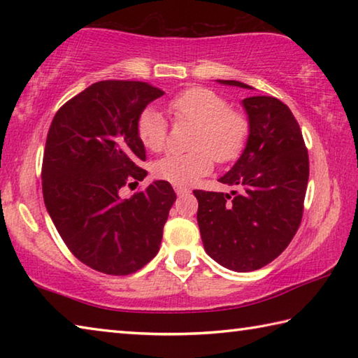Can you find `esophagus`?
<instances>
[{
  "instance_id": "34e87169",
  "label": "esophagus",
  "mask_w": 358,
  "mask_h": 358,
  "mask_svg": "<svg viewBox=\"0 0 358 358\" xmlns=\"http://www.w3.org/2000/svg\"><path fill=\"white\" fill-rule=\"evenodd\" d=\"M175 192H177L178 196H185V194L189 192V189H186V187H181V186H175Z\"/></svg>"
}]
</instances>
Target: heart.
Instances as JSON below:
<instances>
[{
	"label": "heart",
	"mask_w": 358,
	"mask_h": 358,
	"mask_svg": "<svg viewBox=\"0 0 358 358\" xmlns=\"http://www.w3.org/2000/svg\"><path fill=\"white\" fill-rule=\"evenodd\" d=\"M169 113L177 123L196 124L191 138V153L166 155L153 164L156 178L173 186H191L208 175L215 159L221 164L235 161L243 153L250 121L232 110L220 93L205 87H192L169 101ZM136 132L150 151H161L167 141V121L153 107L145 108L137 118Z\"/></svg>",
	"instance_id": "b5f03b06"
}]
</instances>
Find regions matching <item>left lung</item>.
<instances>
[{
    "instance_id": "obj_1",
    "label": "left lung",
    "mask_w": 358,
    "mask_h": 358,
    "mask_svg": "<svg viewBox=\"0 0 358 358\" xmlns=\"http://www.w3.org/2000/svg\"><path fill=\"white\" fill-rule=\"evenodd\" d=\"M251 88L237 80H220ZM250 137L235 166L220 178L230 194L196 189L205 251L234 271L262 268L286 250L300 227L310 159L290 108L273 96L243 99Z\"/></svg>"
}]
</instances>
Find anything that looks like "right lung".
Listing matches in <instances>:
<instances>
[{"label":"right lung","mask_w":358,"mask_h":358,"mask_svg":"<svg viewBox=\"0 0 358 358\" xmlns=\"http://www.w3.org/2000/svg\"><path fill=\"white\" fill-rule=\"evenodd\" d=\"M164 92L147 82L101 80L59 107L42 159V194L59 237L90 268L136 273L159 251L175 192L157 180L131 199L120 189L147 177L137 118Z\"/></svg>","instance_id":"obj_1"}]
</instances>
